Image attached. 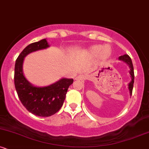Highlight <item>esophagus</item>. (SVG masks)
I'll use <instances>...</instances> for the list:
<instances>
[{
  "mask_svg": "<svg viewBox=\"0 0 149 149\" xmlns=\"http://www.w3.org/2000/svg\"><path fill=\"white\" fill-rule=\"evenodd\" d=\"M76 79H85V77H84V75H79V76L77 77Z\"/></svg>",
  "mask_w": 149,
  "mask_h": 149,
  "instance_id": "34e87169",
  "label": "esophagus"
}]
</instances>
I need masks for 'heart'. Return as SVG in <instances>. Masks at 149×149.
<instances>
[{
	"instance_id": "1",
	"label": "heart",
	"mask_w": 149,
	"mask_h": 149,
	"mask_svg": "<svg viewBox=\"0 0 149 149\" xmlns=\"http://www.w3.org/2000/svg\"><path fill=\"white\" fill-rule=\"evenodd\" d=\"M90 52L92 53V55L94 56L98 55L100 53V56L101 59L103 60H106L111 55V49L109 47H108L107 46L101 45H98L93 46L90 49Z\"/></svg>"
}]
</instances>
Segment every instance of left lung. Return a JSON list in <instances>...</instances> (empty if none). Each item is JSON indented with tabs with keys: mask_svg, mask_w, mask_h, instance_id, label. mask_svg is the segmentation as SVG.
Segmentation results:
<instances>
[{
	"mask_svg": "<svg viewBox=\"0 0 149 149\" xmlns=\"http://www.w3.org/2000/svg\"><path fill=\"white\" fill-rule=\"evenodd\" d=\"M119 60H121V61H124L126 62L127 65H129V68H130V71H129V73H130L131 78H132V81H130V83L129 84V92H130V94L132 96V90H133V87H134V67H133V64L131 57H129L128 55H124L120 56L119 57Z\"/></svg>",
	"mask_w": 149,
	"mask_h": 149,
	"instance_id": "left-lung-1",
	"label": "left lung"
}]
</instances>
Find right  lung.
Instances as JSON below:
<instances>
[{
  "instance_id": "right-lung-1",
  "label": "right lung",
  "mask_w": 149,
  "mask_h": 149,
  "mask_svg": "<svg viewBox=\"0 0 149 149\" xmlns=\"http://www.w3.org/2000/svg\"><path fill=\"white\" fill-rule=\"evenodd\" d=\"M49 47L46 39L28 45L17 57L15 65L14 83L19 99L26 109L38 116L47 117L60 109L73 79L62 78L47 87H36L26 79L23 72L24 58L28 54Z\"/></svg>"
}]
</instances>
